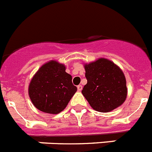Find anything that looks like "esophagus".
<instances>
[{
	"instance_id": "esophagus-1",
	"label": "esophagus",
	"mask_w": 152,
	"mask_h": 152,
	"mask_svg": "<svg viewBox=\"0 0 152 152\" xmlns=\"http://www.w3.org/2000/svg\"><path fill=\"white\" fill-rule=\"evenodd\" d=\"M77 89H78V91H81L82 89H83V86H82L81 85H79L77 86Z\"/></svg>"
}]
</instances>
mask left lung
I'll use <instances>...</instances> for the list:
<instances>
[{
	"instance_id": "obj_1",
	"label": "left lung",
	"mask_w": 152,
	"mask_h": 152,
	"mask_svg": "<svg viewBox=\"0 0 152 152\" xmlns=\"http://www.w3.org/2000/svg\"><path fill=\"white\" fill-rule=\"evenodd\" d=\"M87 83L82 93L91 107L100 113H109L119 107L127 97L126 80L122 70L113 61L99 58L85 63Z\"/></svg>"
}]
</instances>
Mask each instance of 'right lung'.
I'll list each match as a JSON object with an SVG mask.
<instances>
[{"mask_svg": "<svg viewBox=\"0 0 152 152\" xmlns=\"http://www.w3.org/2000/svg\"><path fill=\"white\" fill-rule=\"evenodd\" d=\"M77 88L66 66L56 60L44 63L30 80L28 93L37 109L49 114H58L68 105Z\"/></svg>", "mask_w": 152, "mask_h": 152, "instance_id": "obj_1", "label": "right lung"}]
</instances>
